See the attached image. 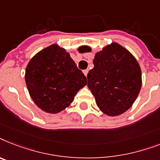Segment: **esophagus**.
<instances>
[{
    "label": "esophagus",
    "instance_id": "1",
    "mask_svg": "<svg viewBox=\"0 0 160 160\" xmlns=\"http://www.w3.org/2000/svg\"><path fill=\"white\" fill-rule=\"evenodd\" d=\"M83 73H84V75H85V76H88V69H86V70H84L83 71Z\"/></svg>",
    "mask_w": 160,
    "mask_h": 160
}]
</instances>
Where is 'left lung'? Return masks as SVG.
<instances>
[{
  "instance_id": "obj_1",
  "label": "left lung",
  "mask_w": 160,
  "mask_h": 160,
  "mask_svg": "<svg viewBox=\"0 0 160 160\" xmlns=\"http://www.w3.org/2000/svg\"><path fill=\"white\" fill-rule=\"evenodd\" d=\"M90 52V47H84ZM94 68L88 73V87L104 114L116 116L132 107L142 85L139 62L132 53L116 42L96 53Z\"/></svg>"
}]
</instances>
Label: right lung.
Segmentation results:
<instances>
[{
    "mask_svg": "<svg viewBox=\"0 0 160 160\" xmlns=\"http://www.w3.org/2000/svg\"><path fill=\"white\" fill-rule=\"evenodd\" d=\"M25 79L32 100L49 114L66 109L87 85V78L69 53L57 44L43 48L29 60Z\"/></svg>",
    "mask_w": 160,
    "mask_h": 160,
    "instance_id": "obj_1",
    "label": "right lung"
}]
</instances>
